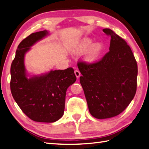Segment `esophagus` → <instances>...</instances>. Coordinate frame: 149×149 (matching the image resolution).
Wrapping results in <instances>:
<instances>
[{"label": "esophagus", "instance_id": "1", "mask_svg": "<svg viewBox=\"0 0 149 149\" xmlns=\"http://www.w3.org/2000/svg\"><path fill=\"white\" fill-rule=\"evenodd\" d=\"M74 73H75V75L77 78H79L81 76V72H79V70H75L74 71Z\"/></svg>", "mask_w": 149, "mask_h": 149}]
</instances>
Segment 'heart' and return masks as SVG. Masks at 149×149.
I'll return each mask as SVG.
<instances>
[{"label": "heart", "instance_id": "b5f03b06", "mask_svg": "<svg viewBox=\"0 0 149 149\" xmlns=\"http://www.w3.org/2000/svg\"><path fill=\"white\" fill-rule=\"evenodd\" d=\"M92 40L89 38H85L75 48L76 53H84L86 50V60L89 63H94L98 60L104 49V46L101 42L93 44L91 47Z\"/></svg>", "mask_w": 149, "mask_h": 149}]
</instances>
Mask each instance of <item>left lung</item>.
I'll return each mask as SVG.
<instances>
[{
    "label": "left lung",
    "instance_id": "obj_1",
    "mask_svg": "<svg viewBox=\"0 0 149 149\" xmlns=\"http://www.w3.org/2000/svg\"><path fill=\"white\" fill-rule=\"evenodd\" d=\"M109 51L94 63L79 61L80 82L89 111L95 118L107 119L123 112L136 91L138 66L127 42L109 29Z\"/></svg>",
    "mask_w": 149,
    "mask_h": 149
}]
</instances>
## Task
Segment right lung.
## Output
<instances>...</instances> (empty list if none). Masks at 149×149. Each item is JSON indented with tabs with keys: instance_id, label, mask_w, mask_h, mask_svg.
Segmentation results:
<instances>
[{
	"instance_id": "add662e5",
	"label": "right lung",
	"mask_w": 149,
	"mask_h": 149,
	"mask_svg": "<svg viewBox=\"0 0 149 149\" xmlns=\"http://www.w3.org/2000/svg\"><path fill=\"white\" fill-rule=\"evenodd\" d=\"M47 34L46 30L40 31L23 39L18 45L11 67L10 88L13 98L27 117L41 123H54L63 116L67 89L76 81L72 67L26 77L25 54Z\"/></svg>"
}]
</instances>
